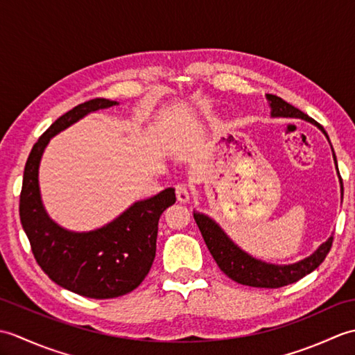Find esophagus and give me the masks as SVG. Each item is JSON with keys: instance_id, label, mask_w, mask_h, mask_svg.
Returning <instances> with one entry per match:
<instances>
[{"instance_id": "34e87169", "label": "esophagus", "mask_w": 355, "mask_h": 355, "mask_svg": "<svg viewBox=\"0 0 355 355\" xmlns=\"http://www.w3.org/2000/svg\"><path fill=\"white\" fill-rule=\"evenodd\" d=\"M175 195H177V200L180 202H187L191 200V189L186 184H177Z\"/></svg>"}]
</instances>
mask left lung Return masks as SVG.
<instances>
[{"mask_svg": "<svg viewBox=\"0 0 355 355\" xmlns=\"http://www.w3.org/2000/svg\"><path fill=\"white\" fill-rule=\"evenodd\" d=\"M267 101L270 102L271 108V117H293V119H304L306 122L315 125L319 130L327 135L328 134L323 130V126L319 125L315 120L308 117L305 112L293 107L288 102L273 94H267ZM329 140V139H328ZM333 157L337 168L336 154L333 150ZM338 173V168H337ZM340 175V173H338ZM340 187L343 193V183L340 177ZM195 223H197L198 229L201 232L205 243L209 248L210 254L214 256L218 267L221 268L224 275H227L233 281L248 286H256V288H279V286H285L297 282L299 279L310 275L311 271L318 268L320 263L325 261L327 254L333 245V236L328 238L327 243H323L318 250H315L308 258L288 263V266H275V263H267L259 259L253 258L248 253L233 243V241L225 235L223 229L218 225L212 218H209L205 214L193 212Z\"/></svg>", "mask_w": 355, "mask_h": 355, "instance_id": "8db88e82", "label": "left lung"}]
</instances>
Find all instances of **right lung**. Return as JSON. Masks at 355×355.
<instances>
[{
    "instance_id": "add662e5",
    "label": "right lung",
    "mask_w": 355,
    "mask_h": 355,
    "mask_svg": "<svg viewBox=\"0 0 355 355\" xmlns=\"http://www.w3.org/2000/svg\"><path fill=\"white\" fill-rule=\"evenodd\" d=\"M112 105L117 102L88 101L51 123L27 158L19 195L21 224L37 266L59 286L92 299L123 296L143 282L155 258L158 220L175 202V189L168 187L92 232L67 230L45 212L37 182L45 146L79 119Z\"/></svg>"
}]
</instances>
